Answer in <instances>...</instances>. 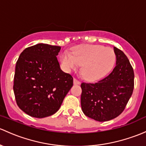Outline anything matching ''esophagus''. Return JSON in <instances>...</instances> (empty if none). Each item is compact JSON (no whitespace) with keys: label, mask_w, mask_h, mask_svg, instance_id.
Here are the masks:
<instances>
[{"label":"esophagus","mask_w":146,"mask_h":146,"mask_svg":"<svg viewBox=\"0 0 146 146\" xmlns=\"http://www.w3.org/2000/svg\"><path fill=\"white\" fill-rule=\"evenodd\" d=\"M73 84H74V85H80V81H78L77 79L74 78V79H73Z\"/></svg>","instance_id":"esophagus-1"}]
</instances>
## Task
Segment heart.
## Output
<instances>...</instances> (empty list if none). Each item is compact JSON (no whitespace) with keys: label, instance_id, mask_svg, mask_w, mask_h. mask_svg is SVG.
Returning <instances> with one entry per match:
<instances>
[{"label":"heart","instance_id":"obj_1","mask_svg":"<svg viewBox=\"0 0 146 146\" xmlns=\"http://www.w3.org/2000/svg\"><path fill=\"white\" fill-rule=\"evenodd\" d=\"M115 53L110 47L99 45H80L73 49V55L64 52L61 61L67 70H75L82 65L81 73L85 80H99L106 76L115 62Z\"/></svg>","mask_w":146,"mask_h":146}]
</instances>
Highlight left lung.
I'll use <instances>...</instances> for the list:
<instances>
[{"label": "left lung", "instance_id": "8db88e82", "mask_svg": "<svg viewBox=\"0 0 146 146\" xmlns=\"http://www.w3.org/2000/svg\"><path fill=\"white\" fill-rule=\"evenodd\" d=\"M114 52L116 64L108 76L95 83L81 84L82 112L99 122L119 115L134 90V70L128 58L117 47H114Z\"/></svg>", "mask_w": 146, "mask_h": 146}]
</instances>
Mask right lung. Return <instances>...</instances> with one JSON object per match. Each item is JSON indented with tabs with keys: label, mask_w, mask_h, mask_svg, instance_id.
<instances>
[{
	"label": "right lung",
	"mask_w": 146,
	"mask_h": 146,
	"mask_svg": "<svg viewBox=\"0 0 146 146\" xmlns=\"http://www.w3.org/2000/svg\"><path fill=\"white\" fill-rule=\"evenodd\" d=\"M59 46L38 43L21 53L15 67L13 90L19 108L42 118L54 114L73 86V77L61 70Z\"/></svg>",
	"instance_id": "obj_1"
}]
</instances>
